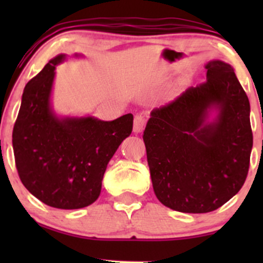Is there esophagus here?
Masks as SVG:
<instances>
[{
  "instance_id": "obj_1",
  "label": "esophagus",
  "mask_w": 263,
  "mask_h": 263,
  "mask_svg": "<svg viewBox=\"0 0 263 263\" xmlns=\"http://www.w3.org/2000/svg\"><path fill=\"white\" fill-rule=\"evenodd\" d=\"M144 126H146V119H144L142 115H137V116H135V120H134L135 134H141V132L144 129Z\"/></svg>"
}]
</instances>
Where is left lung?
Wrapping results in <instances>:
<instances>
[{
  "instance_id": "left-lung-1",
  "label": "left lung",
  "mask_w": 263,
  "mask_h": 263,
  "mask_svg": "<svg viewBox=\"0 0 263 263\" xmlns=\"http://www.w3.org/2000/svg\"><path fill=\"white\" fill-rule=\"evenodd\" d=\"M205 69L206 81L152 110L143 132L156 197L180 213L216 210L249 172V98L230 64L214 59Z\"/></svg>"
}]
</instances>
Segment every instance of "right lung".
<instances>
[{"label": "right lung", "instance_id": "add662e5", "mask_svg": "<svg viewBox=\"0 0 263 263\" xmlns=\"http://www.w3.org/2000/svg\"><path fill=\"white\" fill-rule=\"evenodd\" d=\"M66 58L54 57L27 83L12 144L18 174L31 194L57 209H80L100 195L108 162L131 135L134 115L102 121L90 115L57 114L52 101L55 66Z\"/></svg>", "mask_w": 263, "mask_h": 263}]
</instances>
